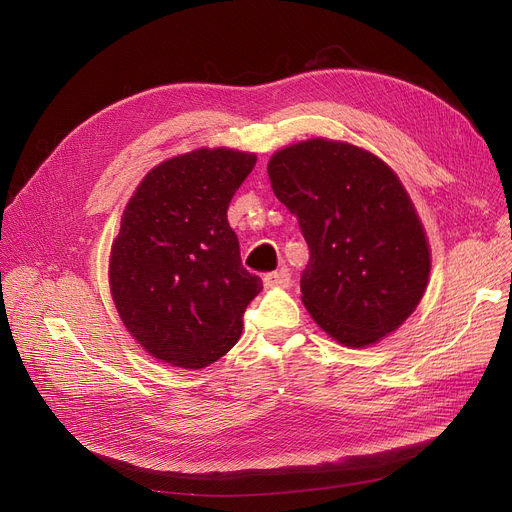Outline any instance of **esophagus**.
<instances>
[{"label": "esophagus", "mask_w": 512, "mask_h": 512, "mask_svg": "<svg viewBox=\"0 0 512 512\" xmlns=\"http://www.w3.org/2000/svg\"><path fill=\"white\" fill-rule=\"evenodd\" d=\"M290 269L288 267H282L278 271H271V274H267L263 278V284L265 288H288L290 286Z\"/></svg>", "instance_id": "obj_1"}]
</instances>
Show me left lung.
Returning <instances> with one entry per match:
<instances>
[{"instance_id": "obj_1", "label": "left lung", "mask_w": 512, "mask_h": 512, "mask_svg": "<svg viewBox=\"0 0 512 512\" xmlns=\"http://www.w3.org/2000/svg\"><path fill=\"white\" fill-rule=\"evenodd\" d=\"M267 175L311 251L300 292L317 325L350 348L395 331L426 292L430 249L393 170L358 146L315 138L278 150Z\"/></svg>"}]
</instances>
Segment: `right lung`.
Wrapping results in <instances>:
<instances>
[{
  "label": "right lung",
  "mask_w": 512,
  "mask_h": 512,
  "mask_svg": "<svg viewBox=\"0 0 512 512\" xmlns=\"http://www.w3.org/2000/svg\"><path fill=\"white\" fill-rule=\"evenodd\" d=\"M255 154L199 148L160 162L131 195L111 247L109 284L127 331L154 358L203 368L241 337L261 292L226 212Z\"/></svg>",
  "instance_id": "add662e5"
}]
</instances>
